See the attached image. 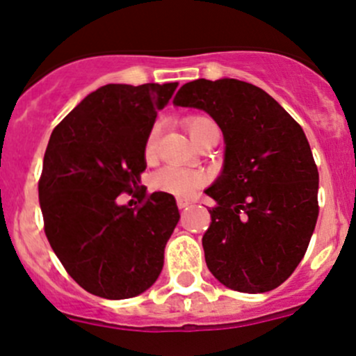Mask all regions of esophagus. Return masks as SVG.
Returning <instances> with one entry per match:
<instances>
[{
    "label": "esophagus",
    "instance_id": "34e87169",
    "mask_svg": "<svg viewBox=\"0 0 356 356\" xmlns=\"http://www.w3.org/2000/svg\"><path fill=\"white\" fill-rule=\"evenodd\" d=\"M175 203H177V207L182 209V208L189 207V204H191V200H188V197H177V200H175Z\"/></svg>",
    "mask_w": 356,
    "mask_h": 356
}]
</instances>
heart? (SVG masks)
I'll return each instance as SVG.
<instances>
[{"mask_svg":"<svg viewBox=\"0 0 356 356\" xmlns=\"http://www.w3.org/2000/svg\"><path fill=\"white\" fill-rule=\"evenodd\" d=\"M186 129H188L189 136L193 138L194 143H200L204 136L211 129H216L215 122L211 119L204 118V115H191L184 121ZM156 136H159V129L153 128L148 133L147 141H145V156L152 159L156 152ZM207 182V175L201 172L191 170V168L167 165L156 170L152 175V186L156 191L162 193L174 194V196H188L194 189L201 188Z\"/></svg>","mask_w":356,"mask_h":356,"instance_id":"b5f03b06","label":"heart"}]
</instances>
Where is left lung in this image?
I'll return each mask as SVG.
<instances>
[{"instance_id":"8db88e82","label":"left lung","mask_w":356,"mask_h":356,"mask_svg":"<svg viewBox=\"0 0 356 356\" xmlns=\"http://www.w3.org/2000/svg\"><path fill=\"white\" fill-rule=\"evenodd\" d=\"M175 106L208 112L225 140L216 207L203 235L207 266L232 290L264 293L295 271L319 216V172L304 129L263 88L204 78L182 85Z\"/></svg>"}]
</instances>
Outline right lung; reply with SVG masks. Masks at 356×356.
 Returning <instances> with one entry per match:
<instances>
[{"label": "right lung", "instance_id": "1", "mask_svg": "<svg viewBox=\"0 0 356 356\" xmlns=\"http://www.w3.org/2000/svg\"><path fill=\"white\" fill-rule=\"evenodd\" d=\"M175 88L100 87L49 138L39 181L44 232L71 278L97 297H136L163 268L165 244L181 218L174 196L145 191L134 208L115 200L138 188L147 168L145 141Z\"/></svg>", "mask_w": 356, "mask_h": 356}]
</instances>
